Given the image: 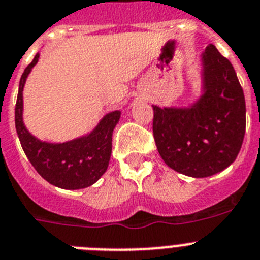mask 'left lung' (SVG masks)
Wrapping results in <instances>:
<instances>
[{
  "label": "left lung",
  "instance_id": "obj_1",
  "mask_svg": "<svg viewBox=\"0 0 260 260\" xmlns=\"http://www.w3.org/2000/svg\"><path fill=\"white\" fill-rule=\"evenodd\" d=\"M153 135L169 168L207 178L236 161L246 131V103L233 65L209 44L202 55V94L187 107L153 106Z\"/></svg>",
  "mask_w": 260,
  "mask_h": 260
}]
</instances>
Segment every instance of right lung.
Returning <instances> with one entry per match:
<instances>
[{
  "label": "right lung",
  "mask_w": 260,
  "mask_h": 260,
  "mask_svg": "<svg viewBox=\"0 0 260 260\" xmlns=\"http://www.w3.org/2000/svg\"><path fill=\"white\" fill-rule=\"evenodd\" d=\"M39 56L36 53L19 81L15 105L18 137L28 161L48 183L64 189L86 188L107 170L112 150V132L121 111L108 112L91 132L71 141L47 143L32 136L23 123V87L28 74L39 61Z\"/></svg>",
  "instance_id": "1"
}]
</instances>
